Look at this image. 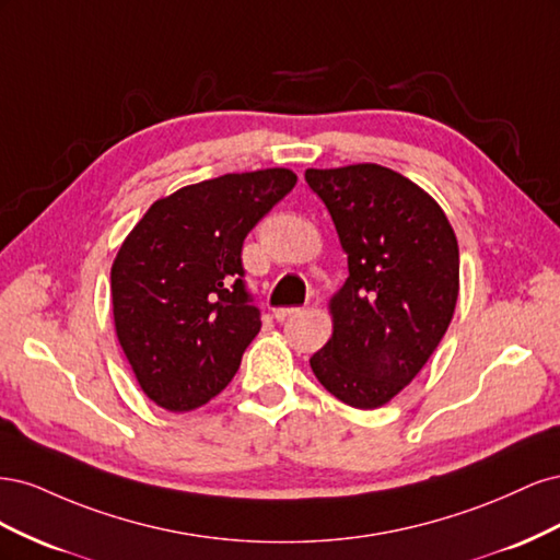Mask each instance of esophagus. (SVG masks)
<instances>
[{"instance_id":"34e87169","label":"esophagus","mask_w":560,"mask_h":560,"mask_svg":"<svg viewBox=\"0 0 560 560\" xmlns=\"http://www.w3.org/2000/svg\"><path fill=\"white\" fill-rule=\"evenodd\" d=\"M296 313H301V308H278L273 315H276L278 322H284V319H290Z\"/></svg>"}]
</instances>
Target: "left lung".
Wrapping results in <instances>:
<instances>
[{"instance_id": "8db88e82", "label": "left lung", "mask_w": 560, "mask_h": 560, "mask_svg": "<svg viewBox=\"0 0 560 560\" xmlns=\"http://www.w3.org/2000/svg\"><path fill=\"white\" fill-rule=\"evenodd\" d=\"M325 202L350 276L331 299L334 334L313 374L354 409H378L442 341L457 301L460 252L444 210L376 163L306 171Z\"/></svg>"}]
</instances>
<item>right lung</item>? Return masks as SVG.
<instances>
[{"label": "right lung", "instance_id": "obj_1", "mask_svg": "<svg viewBox=\"0 0 560 560\" xmlns=\"http://www.w3.org/2000/svg\"><path fill=\"white\" fill-rule=\"evenodd\" d=\"M284 167L222 175L156 200L118 249L112 306L140 387L191 411L231 383L261 329L243 268L247 233L294 189Z\"/></svg>", "mask_w": 560, "mask_h": 560}]
</instances>
